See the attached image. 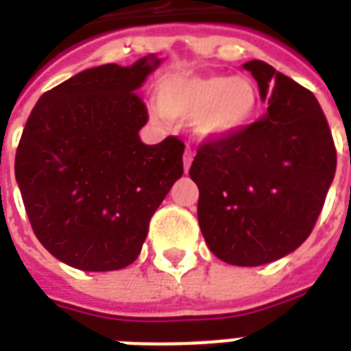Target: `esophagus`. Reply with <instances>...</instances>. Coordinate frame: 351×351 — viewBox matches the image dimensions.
I'll list each match as a JSON object with an SVG mask.
<instances>
[{"label": "esophagus", "instance_id": "obj_1", "mask_svg": "<svg viewBox=\"0 0 351 351\" xmlns=\"http://www.w3.org/2000/svg\"><path fill=\"white\" fill-rule=\"evenodd\" d=\"M182 161H184V171L188 173V171H190V167H191V161H193V152H191L190 148H186V150H184Z\"/></svg>", "mask_w": 351, "mask_h": 351}]
</instances>
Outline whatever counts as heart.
Returning a JSON list of instances; mask_svg holds the SVG:
<instances>
[{"label":"heart","mask_w":351,"mask_h":351,"mask_svg":"<svg viewBox=\"0 0 351 351\" xmlns=\"http://www.w3.org/2000/svg\"><path fill=\"white\" fill-rule=\"evenodd\" d=\"M161 110L171 118H195L201 137L221 138L248 125L256 114L259 95L246 77L223 75L171 77L158 93ZM156 118H163L156 112Z\"/></svg>","instance_id":"heart-1"}]
</instances>
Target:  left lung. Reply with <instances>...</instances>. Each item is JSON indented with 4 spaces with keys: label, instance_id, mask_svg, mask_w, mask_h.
<instances>
[{
    "label": "left lung",
    "instance_id": "1",
    "mask_svg": "<svg viewBox=\"0 0 351 351\" xmlns=\"http://www.w3.org/2000/svg\"><path fill=\"white\" fill-rule=\"evenodd\" d=\"M244 69L269 101L267 112L205 141L190 176L210 252L229 265L258 267L308 239L335 178L337 148L314 93L259 60Z\"/></svg>",
    "mask_w": 351,
    "mask_h": 351
}]
</instances>
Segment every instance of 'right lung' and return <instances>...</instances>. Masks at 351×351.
<instances>
[{"label":"right lung","instance_id":"obj_1","mask_svg":"<svg viewBox=\"0 0 351 351\" xmlns=\"http://www.w3.org/2000/svg\"><path fill=\"white\" fill-rule=\"evenodd\" d=\"M161 60L99 65L35 103L14 175L39 243L80 271H118L141 254L148 223L182 176L178 137L145 145L137 90Z\"/></svg>","mask_w":351,"mask_h":351}]
</instances>
